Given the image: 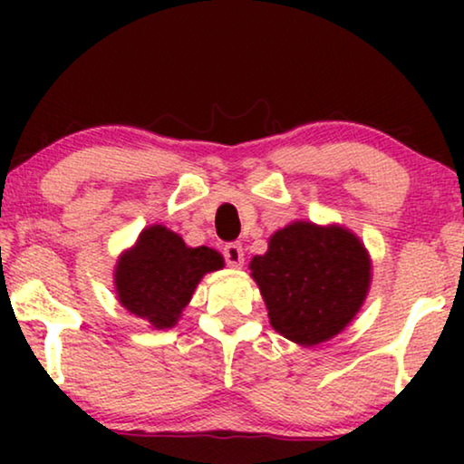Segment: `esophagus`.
I'll return each mask as SVG.
<instances>
[{"label":"esophagus","mask_w":464,"mask_h":464,"mask_svg":"<svg viewBox=\"0 0 464 464\" xmlns=\"http://www.w3.org/2000/svg\"><path fill=\"white\" fill-rule=\"evenodd\" d=\"M224 257H226V262H227V266H230V268H243V264H245L243 245H240V243L226 245Z\"/></svg>","instance_id":"34e87169"}]
</instances>
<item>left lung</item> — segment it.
I'll return each mask as SVG.
<instances>
[{
    "label": "left lung",
    "mask_w": 464,
    "mask_h": 464,
    "mask_svg": "<svg viewBox=\"0 0 464 464\" xmlns=\"http://www.w3.org/2000/svg\"><path fill=\"white\" fill-rule=\"evenodd\" d=\"M270 325L300 346L344 332L372 285V257L344 226L291 221L272 234L268 251L249 264Z\"/></svg>",
    "instance_id": "obj_1"
}]
</instances>
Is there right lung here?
Returning a JSON list of instances; mask_svg holds the SVG:
<instances>
[{
  "instance_id": "obj_1",
  "label": "right lung",
  "mask_w": 464,
  "mask_h": 464,
  "mask_svg": "<svg viewBox=\"0 0 464 464\" xmlns=\"http://www.w3.org/2000/svg\"><path fill=\"white\" fill-rule=\"evenodd\" d=\"M224 268L211 246H188L167 226L143 227L137 243L122 251L113 270L118 302L154 329H170L181 319L196 287L208 272Z\"/></svg>"
}]
</instances>
